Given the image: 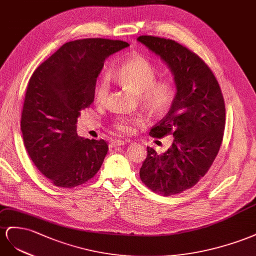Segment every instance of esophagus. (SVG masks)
Instances as JSON below:
<instances>
[{
	"label": "esophagus",
	"mask_w": 256,
	"mask_h": 256,
	"mask_svg": "<svg viewBox=\"0 0 256 256\" xmlns=\"http://www.w3.org/2000/svg\"><path fill=\"white\" fill-rule=\"evenodd\" d=\"M126 142H124V140H112V142H110V147L112 148V147H118V146H124L126 144Z\"/></svg>",
	"instance_id": "esophagus-1"
}]
</instances>
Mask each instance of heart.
Listing matches in <instances>:
<instances>
[{"instance_id":"heart-1","label":"heart","mask_w":256,"mask_h":256,"mask_svg":"<svg viewBox=\"0 0 256 256\" xmlns=\"http://www.w3.org/2000/svg\"><path fill=\"white\" fill-rule=\"evenodd\" d=\"M112 77L116 82L140 94L138 98L142 104L154 114L165 112L174 100V90L172 84L166 80L154 82L156 70L144 58H130ZM109 78L107 75H104L100 79L94 90V98L98 103H105L109 94ZM142 122V120L138 116H119L114 126L119 132L130 133L134 130L135 126Z\"/></svg>"}]
</instances>
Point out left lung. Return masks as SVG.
<instances>
[{
    "label": "left lung",
    "mask_w": 256,
    "mask_h": 256,
    "mask_svg": "<svg viewBox=\"0 0 256 256\" xmlns=\"http://www.w3.org/2000/svg\"><path fill=\"white\" fill-rule=\"evenodd\" d=\"M137 40L158 56L172 72L176 94L168 114L150 136L172 135L160 154L148 147L140 174L153 192L170 196L192 188L212 165L225 128V105L214 72L200 58L177 42L156 36Z\"/></svg>",
    "instance_id": "8db88e82"
}]
</instances>
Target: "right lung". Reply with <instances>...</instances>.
<instances>
[{
  "instance_id": "obj_1",
  "label": "right lung",
  "mask_w": 256,
  "mask_h": 256,
  "mask_svg": "<svg viewBox=\"0 0 256 256\" xmlns=\"http://www.w3.org/2000/svg\"><path fill=\"white\" fill-rule=\"evenodd\" d=\"M128 46L104 38L65 42L30 78L21 132L28 156L54 186L84 184L103 164L108 144L78 136L77 119L93 103L104 61Z\"/></svg>"
}]
</instances>
